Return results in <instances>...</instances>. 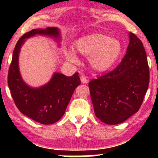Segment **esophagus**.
<instances>
[{
  "instance_id": "obj_1",
  "label": "esophagus",
  "mask_w": 158,
  "mask_h": 158,
  "mask_svg": "<svg viewBox=\"0 0 158 158\" xmlns=\"http://www.w3.org/2000/svg\"><path fill=\"white\" fill-rule=\"evenodd\" d=\"M81 81L82 83H85V84H86L88 82L87 77H86L85 76H81Z\"/></svg>"
}]
</instances>
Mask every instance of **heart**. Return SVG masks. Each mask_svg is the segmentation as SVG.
<instances>
[{
  "instance_id": "heart-1",
  "label": "heart",
  "mask_w": 158,
  "mask_h": 158,
  "mask_svg": "<svg viewBox=\"0 0 158 158\" xmlns=\"http://www.w3.org/2000/svg\"><path fill=\"white\" fill-rule=\"evenodd\" d=\"M75 52L88 57L90 65L97 72H105L111 68L122 52L119 41L101 33L88 34L75 41L73 44ZM65 57L73 63L78 59L73 52H67Z\"/></svg>"
}]
</instances>
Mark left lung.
Segmentation results:
<instances>
[{
  "label": "left lung",
  "mask_w": 158,
  "mask_h": 158,
  "mask_svg": "<svg viewBox=\"0 0 158 158\" xmlns=\"http://www.w3.org/2000/svg\"><path fill=\"white\" fill-rule=\"evenodd\" d=\"M150 72L141 40L129 32L127 54L114 70L88 83L95 115L107 124H118L139 111L148 90Z\"/></svg>",
  "instance_id": "obj_1"
}]
</instances>
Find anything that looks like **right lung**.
I'll list each match as a JSON object with an SVG mask.
<instances>
[{
  "instance_id": "obj_1",
  "label": "right lung",
  "mask_w": 158,
  "mask_h": 158,
  "mask_svg": "<svg viewBox=\"0 0 158 158\" xmlns=\"http://www.w3.org/2000/svg\"><path fill=\"white\" fill-rule=\"evenodd\" d=\"M36 34L48 35L59 40L57 28L33 29L23 34L16 43L8 74V85L15 104L23 114L42 124L57 122L64 115L71 97L81 84L78 73L68 77L55 73L46 85L38 88L27 85L21 78L19 69V55L25 39Z\"/></svg>"
}]
</instances>
